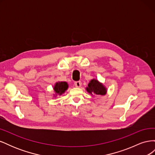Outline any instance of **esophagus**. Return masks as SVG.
I'll return each mask as SVG.
<instances>
[{
  "label": "esophagus",
  "mask_w": 155,
  "mask_h": 155,
  "mask_svg": "<svg viewBox=\"0 0 155 155\" xmlns=\"http://www.w3.org/2000/svg\"><path fill=\"white\" fill-rule=\"evenodd\" d=\"M82 85V83L81 81H76L74 83V85L76 87H80Z\"/></svg>",
  "instance_id": "esophagus-1"
}]
</instances>
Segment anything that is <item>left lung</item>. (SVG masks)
Returning <instances> with one entry per match:
<instances>
[{
  "mask_svg": "<svg viewBox=\"0 0 155 155\" xmlns=\"http://www.w3.org/2000/svg\"><path fill=\"white\" fill-rule=\"evenodd\" d=\"M86 91L92 96H104L107 94V89L97 79H92L86 87Z\"/></svg>",
  "mask_w": 155,
  "mask_h": 155,
  "instance_id": "1",
  "label": "left lung"
}]
</instances>
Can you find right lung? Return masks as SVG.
I'll return each instance as SVG.
<instances>
[{"mask_svg":"<svg viewBox=\"0 0 155 155\" xmlns=\"http://www.w3.org/2000/svg\"><path fill=\"white\" fill-rule=\"evenodd\" d=\"M68 88V85L66 81H58L55 84L53 87L54 91L55 94H54V97H56L58 95H62L63 93L65 92Z\"/></svg>","mask_w":155,"mask_h":155,"instance_id":"obj_1","label":"right lung"}]
</instances>
